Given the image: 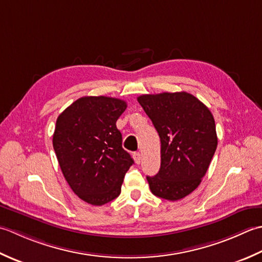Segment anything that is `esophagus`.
I'll list each match as a JSON object with an SVG mask.
<instances>
[{
	"label": "esophagus",
	"instance_id": "1",
	"mask_svg": "<svg viewBox=\"0 0 262 262\" xmlns=\"http://www.w3.org/2000/svg\"><path fill=\"white\" fill-rule=\"evenodd\" d=\"M133 159H135L136 164H140V161H141V154L140 152H133Z\"/></svg>",
	"mask_w": 262,
	"mask_h": 262
}]
</instances>
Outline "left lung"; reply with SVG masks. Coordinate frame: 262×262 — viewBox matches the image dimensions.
<instances>
[{
  "label": "left lung",
  "instance_id": "left-lung-1",
  "mask_svg": "<svg viewBox=\"0 0 262 262\" xmlns=\"http://www.w3.org/2000/svg\"><path fill=\"white\" fill-rule=\"evenodd\" d=\"M138 101L161 138V168L147 176L149 188L165 200L182 199L198 188L216 151L211 112L185 92L142 95Z\"/></svg>",
  "mask_w": 262,
  "mask_h": 262
}]
</instances>
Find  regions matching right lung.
<instances>
[{"label": "right lung", "instance_id": "add662e5", "mask_svg": "<svg viewBox=\"0 0 262 262\" xmlns=\"http://www.w3.org/2000/svg\"><path fill=\"white\" fill-rule=\"evenodd\" d=\"M125 110L122 99L86 96L56 120L53 147L62 173L74 193L93 206L120 195L124 175L133 164L116 127Z\"/></svg>", "mask_w": 262, "mask_h": 262}]
</instances>
